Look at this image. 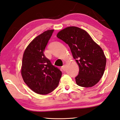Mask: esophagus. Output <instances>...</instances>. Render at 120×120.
I'll return each mask as SVG.
<instances>
[{
	"label": "esophagus",
	"mask_w": 120,
	"mask_h": 120,
	"mask_svg": "<svg viewBox=\"0 0 120 120\" xmlns=\"http://www.w3.org/2000/svg\"><path fill=\"white\" fill-rule=\"evenodd\" d=\"M61 68H62V70H64V71L65 69H66V65H65V64L63 65Z\"/></svg>",
	"instance_id": "1"
}]
</instances>
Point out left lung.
Listing matches in <instances>:
<instances>
[{"mask_svg":"<svg viewBox=\"0 0 120 120\" xmlns=\"http://www.w3.org/2000/svg\"><path fill=\"white\" fill-rule=\"evenodd\" d=\"M56 36L70 47L79 71L76 84L84 87L96 85L104 74L106 59L100 46L85 30L69 26L58 32Z\"/></svg>","mask_w":120,"mask_h":120,"instance_id":"obj_1","label":"left lung"}]
</instances>
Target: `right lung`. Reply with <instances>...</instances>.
Returning <instances> with one entry per match:
<instances>
[{
    "label": "right lung",
    "mask_w": 120,
    "mask_h": 120,
    "mask_svg": "<svg viewBox=\"0 0 120 120\" xmlns=\"http://www.w3.org/2000/svg\"><path fill=\"white\" fill-rule=\"evenodd\" d=\"M53 30H48L34 38L24 52L21 74L29 88L38 94L52 92L59 85L62 72L52 64L44 52Z\"/></svg>",
    "instance_id": "1"
}]
</instances>
